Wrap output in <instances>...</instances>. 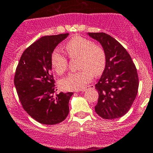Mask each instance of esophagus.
<instances>
[{"instance_id": "34e87169", "label": "esophagus", "mask_w": 153, "mask_h": 153, "mask_svg": "<svg viewBox=\"0 0 153 153\" xmlns=\"http://www.w3.org/2000/svg\"><path fill=\"white\" fill-rule=\"evenodd\" d=\"M95 89V85H93V84H91V85H89V86H88V89ZM86 89H82V92H84V91H86Z\"/></svg>"}]
</instances>
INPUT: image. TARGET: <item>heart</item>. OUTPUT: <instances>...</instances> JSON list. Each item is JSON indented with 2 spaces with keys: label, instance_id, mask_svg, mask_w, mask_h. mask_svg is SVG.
<instances>
[{
  "label": "heart",
  "instance_id": "obj_1",
  "mask_svg": "<svg viewBox=\"0 0 153 153\" xmlns=\"http://www.w3.org/2000/svg\"><path fill=\"white\" fill-rule=\"evenodd\" d=\"M68 55L71 58H78L77 72H71L60 81L63 89L78 91L83 89L92 79L93 74L98 75L102 73L106 66V54L102 47L94 44L91 40L75 35L64 46ZM51 64L54 70L61 75L67 70V58L59 51L55 50L51 55Z\"/></svg>",
  "mask_w": 153,
  "mask_h": 153
}]
</instances>
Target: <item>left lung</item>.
<instances>
[{
    "label": "left lung",
    "mask_w": 153,
    "mask_h": 153,
    "mask_svg": "<svg viewBox=\"0 0 153 153\" xmlns=\"http://www.w3.org/2000/svg\"><path fill=\"white\" fill-rule=\"evenodd\" d=\"M98 41L106 54L105 69L95 89L98 92L96 113L104 119L124 115L133 104L138 89L137 69L125 48L104 32H89Z\"/></svg>",
    "instance_id": "obj_1"
}]
</instances>
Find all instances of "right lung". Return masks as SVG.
I'll use <instances>...</instances> for the list:
<instances>
[{
	"label": "right lung",
	"mask_w": 153,
	"mask_h": 153,
	"mask_svg": "<svg viewBox=\"0 0 153 153\" xmlns=\"http://www.w3.org/2000/svg\"><path fill=\"white\" fill-rule=\"evenodd\" d=\"M69 33L39 38L24 50L15 70L14 84L24 110L43 124L62 122L69 114L73 92L57 93L51 55Z\"/></svg>",
	"instance_id": "add662e5"
}]
</instances>
